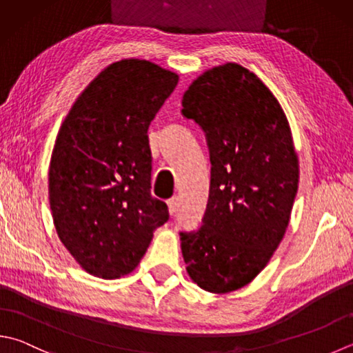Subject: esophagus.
Wrapping results in <instances>:
<instances>
[{
	"mask_svg": "<svg viewBox=\"0 0 353 353\" xmlns=\"http://www.w3.org/2000/svg\"><path fill=\"white\" fill-rule=\"evenodd\" d=\"M169 214L170 215H175L176 210H178V196H174L169 199Z\"/></svg>",
	"mask_w": 353,
	"mask_h": 353,
	"instance_id": "1",
	"label": "esophagus"
}]
</instances>
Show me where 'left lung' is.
Segmentation results:
<instances>
[{
  "instance_id": "8db88e82",
  "label": "left lung",
  "mask_w": 353,
  "mask_h": 353,
  "mask_svg": "<svg viewBox=\"0 0 353 353\" xmlns=\"http://www.w3.org/2000/svg\"><path fill=\"white\" fill-rule=\"evenodd\" d=\"M181 114L203 129L212 164L201 228L179 232L184 263L199 288L225 294L254 280L280 245L298 190V158L280 103L239 64L198 77Z\"/></svg>"
}]
</instances>
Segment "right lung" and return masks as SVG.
I'll list each match as a JSON object with an SVG mask.
<instances>
[{
  "label": "right lung",
  "mask_w": 353,
  "mask_h": 353,
  "mask_svg": "<svg viewBox=\"0 0 353 353\" xmlns=\"http://www.w3.org/2000/svg\"><path fill=\"white\" fill-rule=\"evenodd\" d=\"M178 75L145 59L110 64L77 98L58 132L49 201L58 236L89 274L134 270L168 204L150 194L148 130Z\"/></svg>",
  "instance_id": "add662e5"
}]
</instances>
